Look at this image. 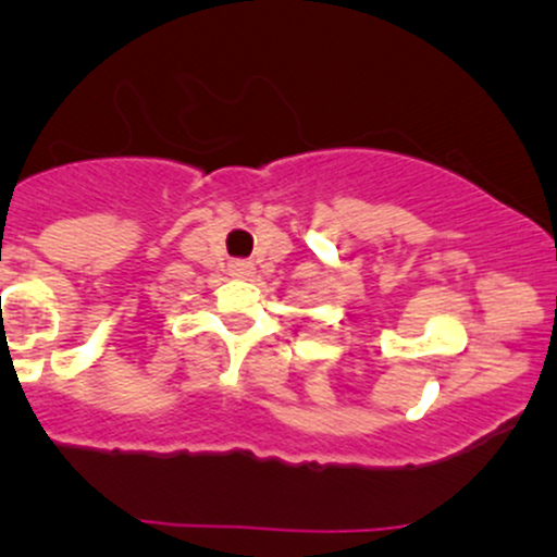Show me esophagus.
<instances>
[{
	"label": "esophagus",
	"mask_w": 557,
	"mask_h": 557,
	"mask_svg": "<svg viewBox=\"0 0 557 557\" xmlns=\"http://www.w3.org/2000/svg\"><path fill=\"white\" fill-rule=\"evenodd\" d=\"M230 274H233V277H251L253 264L251 261H243V259L230 261Z\"/></svg>",
	"instance_id": "obj_1"
}]
</instances>
